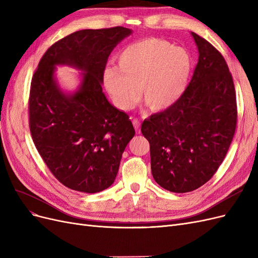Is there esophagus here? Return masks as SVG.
Returning a JSON list of instances; mask_svg holds the SVG:
<instances>
[{
  "mask_svg": "<svg viewBox=\"0 0 258 258\" xmlns=\"http://www.w3.org/2000/svg\"><path fill=\"white\" fill-rule=\"evenodd\" d=\"M132 122H134L135 129H136V131H137V134L139 135L140 132H141V130H140V124H141V123H140V121H139L138 119H134V120H132Z\"/></svg>",
  "mask_w": 258,
  "mask_h": 258,
  "instance_id": "34e87169",
  "label": "esophagus"
}]
</instances>
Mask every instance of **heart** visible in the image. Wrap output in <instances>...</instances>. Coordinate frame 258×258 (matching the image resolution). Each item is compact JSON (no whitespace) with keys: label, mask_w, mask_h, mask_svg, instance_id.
Listing matches in <instances>:
<instances>
[{"label":"heart","mask_w":258,"mask_h":258,"mask_svg":"<svg viewBox=\"0 0 258 258\" xmlns=\"http://www.w3.org/2000/svg\"><path fill=\"white\" fill-rule=\"evenodd\" d=\"M192 69L189 52L158 38L138 41L117 56V67L103 72V85L113 103L128 111L140 98L154 112L173 106L188 86Z\"/></svg>","instance_id":"obj_1"}]
</instances>
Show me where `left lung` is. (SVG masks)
I'll list each match as a JSON object with an SVG mask.
<instances>
[{
	"label": "left lung",
	"mask_w": 258,
	"mask_h": 258,
	"mask_svg": "<svg viewBox=\"0 0 258 258\" xmlns=\"http://www.w3.org/2000/svg\"><path fill=\"white\" fill-rule=\"evenodd\" d=\"M199 57L184 95L168 110L143 121L151 147L152 174L162 188H199L221 166L237 126L235 86L216 48L191 32Z\"/></svg>",
	"instance_id": "1"
}]
</instances>
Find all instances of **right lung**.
Listing matches in <instances>:
<instances>
[{"instance_id":"1","label":"right lung","mask_w":258,"mask_h":258,"mask_svg":"<svg viewBox=\"0 0 258 258\" xmlns=\"http://www.w3.org/2000/svg\"><path fill=\"white\" fill-rule=\"evenodd\" d=\"M131 33L123 27L76 31L50 46L31 82L33 142L54 177L73 190L93 194L108 188L135 137L129 116L108 102L102 91L107 58ZM59 65L81 71L74 92L59 87Z\"/></svg>"}]
</instances>
